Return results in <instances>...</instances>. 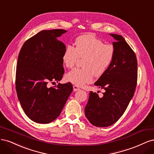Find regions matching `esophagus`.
Masks as SVG:
<instances>
[{"label": "esophagus", "mask_w": 154, "mask_h": 154, "mask_svg": "<svg viewBox=\"0 0 154 154\" xmlns=\"http://www.w3.org/2000/svg\"><path fill=\"white\" fill-rule=\"evenodd\" d=\"M79 90H80V88H79L78 86H76V85H74L73 86V91L74 92H76V91H79Z\"/></svg>", "instance_id": "esophagus-1"}]
</instances>
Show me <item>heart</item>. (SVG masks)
I'll list each match as a JSON object with an SVG mask.
<instances>
[{"instance_id": "obj_1", "label": "heart", "mask_w": 154, "mask_h": 154, "mask_svg": "<svg viewBox=\"0 0 154 154\" xmlns=\"http://www.w3.org/2000/svg\"><path fill=\"white\" fill-rule=\"evenodd\" d=\"M76 48L67 45L62 55L63 63L67 68H72L78 58H82L83 68H75L66 74V80L76 86L91 83L93 75L100 76L112 62L115 49L109 44L92 35H83L77 38Z\"/></svg>"}]
</instances>
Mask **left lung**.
Instances as JSON below:
<instances>
[{
	"instance_id": "1",
	"label": "left lung",
	"mask_w": 154,
	"mask_h": 154,
	"mask_svg": "<svg viewBox=\"0 0 154 154\" xmlns=\"http://www.w3.org/2000/svg\"><path fill=\"white\" fill-rule=\"evenodd\" d=\"M115 54L106 71L94 83L105 91L102 97L91 91L85 114L89 122L97 127L113 125L121 118L134 96L137 85V62L133 50L119 35L110 34Z\"/></svg>"
}]
</instances>
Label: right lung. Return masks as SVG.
Here are the masks:
<instances>
[{"label": "right lung", "mask_w": 154, "mask_h": 154, "mask_svg": "<svg viewBox=\"0 0 154 154\" xmlns=\"http://www.w3.org/2000/svg\"><path fill=\"white\" fill-rule=\"evenodd\" d=\"M63 29L42 30L27 40L18 54L16 91L25 114L37 123L47 124L60 116L72 91L70 83L48 87L62 80L66 45L57 39Z\"/></svg>", "instance_id": "right-lung-1"}]
</instances>
